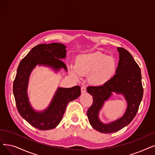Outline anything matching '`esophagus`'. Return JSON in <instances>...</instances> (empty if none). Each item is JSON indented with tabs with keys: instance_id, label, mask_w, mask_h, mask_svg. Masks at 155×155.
Returning <instances> with one entry per match:
<instances>
[{
	"instance_id": "esophagus-1",
	"label": "esophagus",
	"mask_w": 155,
	"mask_h": 155,
	"mask_svg": "<svg viewBox=\"0 0 155 155\" xmlns=\"http://www.w3.org/2000/svg\"><path fill=\"white\" fill-rule=\"evenodd\" d=\"M86 91H87V90H86V87H85L83 86V87H81V92L82 93H85Z\"/></svg>"
}]
</instances>
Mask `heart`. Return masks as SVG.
<instances>
[{
    "label": "heart",
    "mask_w": 155,
    "mask_h": 155,
    "mask_svg": "<svg viewBox=\"0 0 155 155\" xmlns=\"http://www.w3.org/2000/svg\"><path fill=\"white\" fill-rule=\"evenodd\" d=\"M117 63L115 59L106 56L104 54L96 52L78 56L74 68L71 73L76 77L78 75H89L88 79L94 85H102L106 84L115 75Z\"/></svg>",
    "instance_id": "b5f03b06"
}]
</instances>
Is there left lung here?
<instances>
[{
    "label": "left lung",
    "mask_w": 155,
    "mask_h": 155,
    "mask_svg": "<svg viewBox=\"0 0 155 155\" xmlns=\"http://www.w3.org/2000/svg\"><path fill=\"white\" fill-rule=\"evenodd\" d=\"M117 49L120 59L115 75L102 85L89 86L87 88L93 98L92 104L87 112V117L94 129L104 134L117 132L129 125L136 117L143 96L140 67L129 51L122 48H117ZM113 91L122 93L128 106L122 118L106 125L99 121L98 113Z\"/></svg>",
    "instance_id": "obj_1"
}]
</instances>
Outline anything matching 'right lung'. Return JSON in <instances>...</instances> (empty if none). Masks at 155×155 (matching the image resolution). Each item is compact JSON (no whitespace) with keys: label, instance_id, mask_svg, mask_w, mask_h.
I'll return each mask as SVG.
<instances>
[{"label":"right lung","instance_id":"obj_1","mask_svg":"<svg viewBox=\"0 0 155 155\" xmlns=\"http://www.w3.org/2000/svg\"><path fill=\"white\" fill-rule=\"evenodd\" d=\"M66 47L59 43L39 44L32 48L20 62L13 82V94L17 110L27 122L40 130L55 128L61 121L68 103L78 98L80 87L59 88L48 109L42 113L33 111L28 102L26 93L28 78L33 68L38 64L52 66L55 70L63 68L66 64L61 59L66 57Z\"/></svg>","mask_w":155,"mask_h":155}]
</instances>
